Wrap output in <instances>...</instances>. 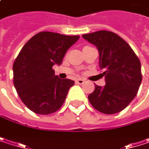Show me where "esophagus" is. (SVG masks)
Wrapping results in <instances>:
<instances>
[{"mask_svg":"<svg viewBox=\"0 0 149 149\" xmlns=\"http://www.w3.org/2000/svg\"><path fill=\"white\" fill-rule=\"evenodd\" d=\"M76 83L77 84H82L84 83V79H83V78H77L76 80Z\"/></svg>","mask_w":149,"mask_h":149,"instance_id":"34e87169","label":"esophagus"}]
</instances>
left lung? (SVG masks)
<instances>
[{
	"label": "left lung",
	"instance_id": "obj_1",
	"mask_svg": "<svg viewBox=\"0 0 149 149\" xmlns=\"http://www.w3.org/2000/svg\"><path fill=\"white\" fill-rule=\"evenodd\" d=\"M82 37L99 52V66L106 84L95 85L88 97L91 104L104 114L124 109L134 98L141 83V62L130 45L109 31H97Z\"/></svg>",
	"mask_w": 149,
	"mask_h": 149
}]
</instances>
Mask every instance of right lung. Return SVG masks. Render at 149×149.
<instances>
[{"instance_id":"right-lung-1","label":"right lung","mask_w":149,"mask_h":149,"mask_svg":"<svg viewBox=\"0 0 149 149\" xmlns=\"http://www.w3.org/2000/svg\"><path fill=\"white\" fill-rule=\"evenodd\" d=\"M79 39L52 32H41L32 37L15 59L14 84L24 104L40 115L54 113L63 105L71 79H60L52 66L60 65L67 50Z\"/></svg>"}]
</instances>
